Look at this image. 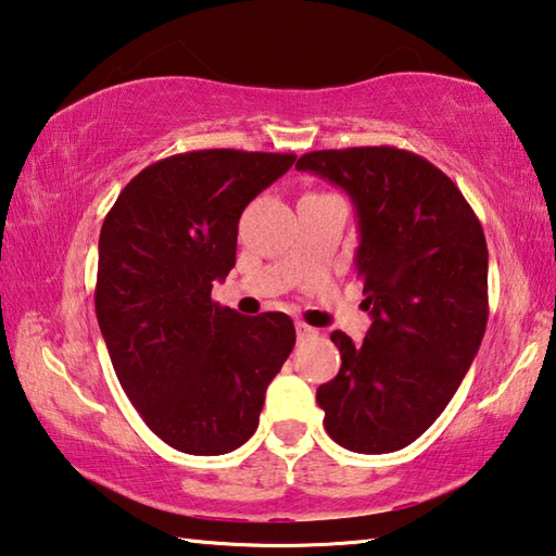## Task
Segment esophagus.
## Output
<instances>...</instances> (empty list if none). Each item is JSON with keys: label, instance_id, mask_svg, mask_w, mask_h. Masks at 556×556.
Returning a JSON list of instances; mask_svg holds the SVG:
<instances>
[{"label": "esophagus", "instance_id": "34e87169", "mask_svg": "<svg viewBox=\"0 0 556 556\" xmlns=\"http://www.w3.org/2000/svg\"><path fill=\"white\" fill-rule=\"evenodd\" d=\"M295 332H298L300 342H307V339H315V337H317V329L305 325V323H298V325H295Z\"/></svg>", "mask_w": 556, "mask_h": 556}]
</instances>
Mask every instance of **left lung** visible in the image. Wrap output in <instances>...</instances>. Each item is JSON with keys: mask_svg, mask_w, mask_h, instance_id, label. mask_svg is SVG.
<instances>
[{"mask_svg": "<svg viewBox=\"0 0 556 556\" xmlns=\"http://www.w3.org/2000/svg\"><path fill=\"white\" fill-rule=\"evenodd\" d=\"M313 170L346 190L362 243L356 278L374 317L364 342L332 332L337 378L317 388L325 430L344 450L388 454L450 405L489 323V249L452 178L395 146L309 151Z\"/></svg>", "mask_w": 556, "mask_h": 556, "instance_id": "8db88e82", "label": "left lung"}]
</instances>
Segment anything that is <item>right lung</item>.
<instances>
[{"instance_id": "obj_1", "label": "right lung", "mask_w": 556, "mask_h": 556, "mask_svg": "<svg viewBox=\"0 0 556 556\" xmlns=\"http://www.w3.org/2000/svg\"><path fill=\"white\" fill-rule=\"evenodd\" d=\"M295 153L204 149L126 182L100 231L94 313L126 397L173 450L233 452L256 432L268 383L295 346L286 313L212 300L237 263L239 217Z\"/></svg>"}]
</instances>
